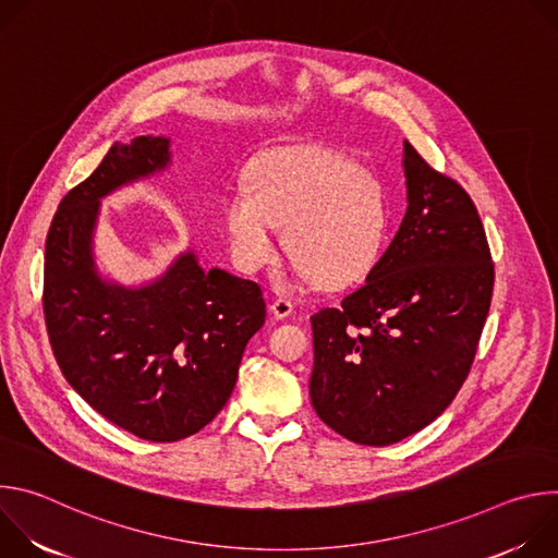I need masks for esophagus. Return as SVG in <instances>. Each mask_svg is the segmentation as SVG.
Here are the masks:
<instances>
[{
  "instance_id": "1",
  "label": "esophagus",
  "mask_w": 558,
  "mask_h": 558,
  "mask_svg": "<svg viewBox=\"0 0 558 558\" xmlns=\"http://www.w3.org/2000/svg\"><path fill=\"white\" fill-rule=\"evenodd\" d=\"M271 313L278 317V320H284V317H289V315L293 313V302L282 300V298L274 300V302H271Z\"/></svg>"
}]
</instances>
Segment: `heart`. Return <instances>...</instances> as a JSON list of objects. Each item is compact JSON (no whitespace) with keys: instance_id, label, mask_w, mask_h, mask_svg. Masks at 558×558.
Instances as JSON below:
<instances>
[{"instance_id":"b5f03b06","label":"heart","mask_w":558,"mask_h":558,"mask_svg":"<svg viewBox=\"0 0 558 558\" xmlns=\"http://www.w3.org/2000/svg\"><path fill=\"white\" fill-rule=\"evenodd\" d=\"M220 222L235 265L256 271L276 254V225L291 265L320 284H347L379 258L388 235L381 183L344 154L298 143L260 154L247 185L220 196Z\"/></svg>"}]
</instances>
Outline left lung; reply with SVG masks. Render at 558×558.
Masks as SVG:
<instances>
[{
  "label": "left lung",
  "mask_w": 558,
  "mask_h": 558,
  "mask_svg": "<svg viewBox=\"0 0 558 558\" xmlns=\"http://www.w3.org/2000/svg\"><path fill=\"white\" fill-rule=\"evenodd\" d=\"M407 214L362 287L311 317V404L362 446L435 422L468 377L495 267L474 203L404 141Z\"/></svg>",
  "instance_id": "obj_1"
}]
</instances>
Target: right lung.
I'll return each instance as SVG.
<instances>
[{
	"label": "right lung",
	"mask_w": 558,
	"mask_h": 558,
	"mask_svg": "<svg viewBox=\"0 0 558 558\" xmlns=\"http://www.w3.org/2000/svg\"><path fill=\"white\" fill-rule=\"evenodd\" d=\"M172 163L166 134L114 143L63 196L46 238L44 313L61 373L99 415L147 441H179L207 426L265 325L260 287L218 267L207 271L192 247L132 284L101 269L104 198Z\"/></svg>",
	"instance_id": "1"
}]
</instances>
